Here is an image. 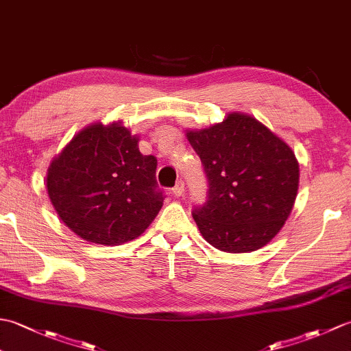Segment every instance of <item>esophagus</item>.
<instances>
[{
	"mask_svg": "<svg viewBox=\"0 0 351 351\" xmlns=\"http://www.w3.org/2000/svg\"><path fill=\"white\" fill-rule=\"evenodd\" d=\"M184 191H185V185H184V181H178L176 182V185L173 189H171V193H173V195L176 196V197H181L182 195H184Z\"/></svg>",
	"mask_w": 351,
	"mask_h": 351,
	"instance_id": "34e87169",
	"label": "esophagus"
}]
</instances>
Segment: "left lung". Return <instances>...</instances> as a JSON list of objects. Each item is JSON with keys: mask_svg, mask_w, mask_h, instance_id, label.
<instances>
[{"mask_svg": "<svg viewBox=\"0 0 351 351\" xmlns=\"http://www.w3.org/2000/svg\"><path fill=\"white\" fill-rule=\"evenodd\" d=\"M187 138L202 161L208 199L193 210L205 240L229 253L270 243L293 210L299 162L291 147L255 117L230 113L226 121Z\"/></svg>", "mask_w": 351, "mask_h": 351, "instance_id": "1", "label": "left lung"}]
</instances>
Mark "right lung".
Returning <instances> with one entry per match:
<instances>
[{"mask_svg":"<svg viewBox=\"0 0 351 351\" xmlns=\"http://www.w3.org/2000/svg\"><path fill=\"white\" fill-rule=\"evenodd\" d=\"M156 158L138 151V137L121 123L80 131L52 160L47 190L58 217L86 241L116 245L151 225L164 195Z\"/></svg>","mask_w":351,"mask_h":351,"instance_id":"add662e5","label":"right lung"}]
</instances>
